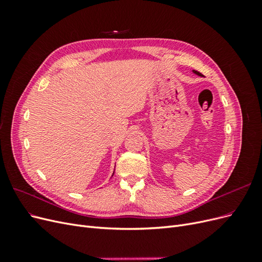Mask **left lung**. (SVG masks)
Returning <instances> with one entry per match:
<instances>
[{
	"instance_id": "1",
	"label": "left lung",
	"mask_w": 262,
	"mask_h": 262,
	"mask_svg": "<svg viewBox=\"0 0 262 262\" xmlns=\"http://www.w3.org/2000/svg\"><path fill=\"white\" fill-rule=\"evenodd\" d=\"M193 72H194V73H195V74H198V75H200V76H201V75H202V74H201V73H200V72H198V71H193Z\"/></svg>"
}]
</instances>
